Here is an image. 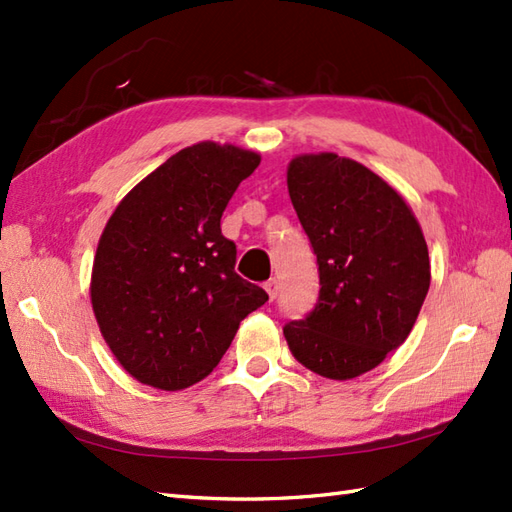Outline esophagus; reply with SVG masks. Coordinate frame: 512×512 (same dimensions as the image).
I'll return each instance as SVG.
<instances>
[{"mask_svg":"<svg viewBox=\"0 0 512 512\" xmlns=\"http://www.w3.org/2000/svg\"><path fill=\"white\" fill-rule=\"evenodd\" d=\"M264 290L268 292V299L273 301L277 297V279H268L264 284Z\"/></svg>","mask_w":512,"mask_h":512,"instance_id":"34e87169","label":"esophagus"}]
</instances>
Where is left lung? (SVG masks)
I'll use <instances>...</instances> for the list:
<instances>
[{"label": "left lung", "mask_w": 512, "mask_h": 512, "mask_svg": "<svg viewBox=\"0 0 512 512\" xmlns=\"http://www.w3.org/2000/svg\"><path fill=\"white\" fill-rule=\"evenodd\" d=\"M288 193L319 266V301L284 325L292 356L310 372L347 380L405 343L429 292L422 228L396 189L336 154L288 165Z\"/></svg>", "instance_id": "8db88e82"}]
</instances>
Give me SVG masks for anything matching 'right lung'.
Wrapping results in <instances>:
<instances>
[{"instance_id":"add662e5","label":"right lung","mask_w":512,"mask_h":512,"mask_svg":"<svg viewBox=\"0 0 512 512\" xmlns=\"http://www.w3.org/2000/svg\"><path fill=\"white\" fill-rule=\"evenodd\" d=\"M259 154L180 149L116 206L96 248L92 308L116 361L143 385L191 387L222 361L242 319L268 295L235 273L220 220Z\"/></svg>"}]
</instances>
